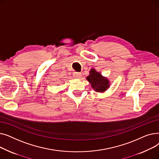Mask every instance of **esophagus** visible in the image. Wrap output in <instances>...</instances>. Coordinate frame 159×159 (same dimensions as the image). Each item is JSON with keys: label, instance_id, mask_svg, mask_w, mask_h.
<instances>
[{"label": "esophagus", "instance_id": "34e87169", "mask_svg": "<svg viewBox=\"0 0 159 159\" xmlns=\"http://www.w3.org/2000/svg\"><path fill=\"white\" fill-rule=\"evenodd\" d=\"M73 77L75 79H80L81 77V73L79 72H75L73 74Z\"/></svg>", "mask_w": 159, "mask_h": 159}]
</instances>
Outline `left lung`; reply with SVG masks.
<instances>
[{
    "label": "left lung",
    "instance_id": "left-lung-1",
    "mask_svg": "<svg viewBox=\"0 0 159 159\" xmlns=\"http://www.w3.org/2000/svg\"><path fill=\"white\" fill-rule=\"evenodd\" d=\"M89 75L86 78L90 82L91 86L97 92H103L110 86L109 81L104 78L101 73L96 71L94 69H91Z\"/></svg>",
    "mask_w": 159,
    "mask_h": 159
}]
</instances>
